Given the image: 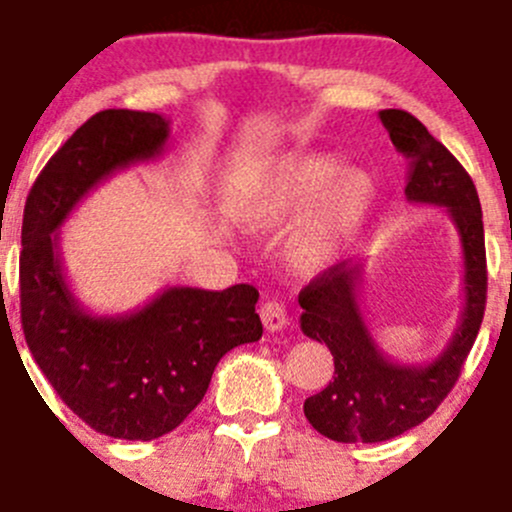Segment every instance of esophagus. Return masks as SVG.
<instances>
[{"instance_id": "obj_1", "label": "esophagus", "mask_w": 512, "mask_h": 512, "mask_svg": "<svg viewBox=\"0 0 512 512\" xmlns=\"http://www.w3.org/2000/svg\"><path fill=\"white\" fill-rule=\"evenodd\" d=\"M260 319H262V324H265L267 332H280V329H285L289 324L287 309L282 307L280 302H275V299H267V302L262 304Z\"/></svg>"}]
</instances>
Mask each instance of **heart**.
<instances>
[{"instance_id": "heart-1", "label": "heart", "mask_w": 512, "mask_h": 512, "mask_svg": "<svg viewBox=\"0 0 512 512\" xmlns=\"http://www.w3.org/2000/svg\"><path fill=\"white\" fill-rule=\"evenodd\" d=\"M379 203V183L361 168L322 151L282 156L232 195V213L257 232L282 230L299 215L289 235L287 260L299 272H319L337 262L361 235Z\"/></svg>"}]
</instances>
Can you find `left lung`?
Masks as SVG:
<instances>
[{
	"label": "left lung",
	"instance_id": "1",
	"mask_svg": "<svg viewBox=\"0 0 512 512\" xmlns=\"http://www.w3.org/2000/svg\"><path fill=\"white\" fill-rule=\"evenodd\" d=\"M379 118L391 143L411 158L409 203L446 208L456 227L463 250V312L436 359L399 364L381 352L361 314L364 262H339L299 292V327L334 356V379L304 401V416L339 443L389 441L438 409L476 342L488 289L483 213L471 175L411 113L386 108Z\"/></svg>",
	"mask_w": 512,
	"mask_h": 512
}]
</instances>
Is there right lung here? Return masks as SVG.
<instances>
[{"label":"right lung","instance_id":"obj_1","mask_svg":"<svg viewBox=\"0 0 512 512\" xmlns=\"http://www.w3.org/2000/svg\"><path fill=\"white\" fill-rule=\"evenodd\" d=\"M170 121L108 108L91 116L36 178L22 223V327L56 394L98 433L153 441L203 401L218 361L262 337L260 292L165 287L126 314H94L76 299L59 252V227L118 170L163 156Z\"/></svg>","mask_w":512,"mask_h":512}]
</instances>
